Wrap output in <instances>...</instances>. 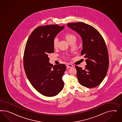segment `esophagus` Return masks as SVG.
<instances>
[{
    "mask_svg": "<svg viewBox=\"0 0 122 122\" xmlns=\"http://www.w3.org/2000/svg\"><path fill=\"white\" fill-rule=\"evenodd\" d=\"M66 66L67 68H72V67H74L73 65H72V64H69V63H66Z\"/></svg>",
    "mask_w": 122,
    "mask_h": 122,
    "instance_id": "34e87169",
    "label": "esophagus"
}]
</instances>
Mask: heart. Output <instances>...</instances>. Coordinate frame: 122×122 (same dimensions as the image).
<instances>
[{
  "label": "heart",
  "mask_w": 122,
  "mask_h": 122,
  "mask_svg": "<svg viewBox=\"0 0 122 122\" xmlns=\"http://www.w3.org/2000/svg\"><path fill=\"white\" fill-rule=\"evenodd\" d=\"M64 37L66 39V41L69 43L70 41H72L74 39H76V37L74 36V35L71 34V33H66L64 35ZM58 43H59V40L57 38H55L53 41V46L54 48H56L58 47Z\"/></svg>",
  "instance_id": "heart-1"
}]
</instances>
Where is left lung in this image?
<instances>
[{
  "mask_svg": "<svg viewBox=\"0 0 122 122\" xmlns=\"http://www.w3.org/2000/svg\"><path fill=\"white\" fill-rule=\"evenodd\" d=\"M67 25L77 33L82 40L81 55L84 56L87 65L84 70L75 66L78 81L83 86L94 88L103 81L108 69L109 56L105 42L99 32L87 24L70 23Z\"/></svg>",
  "mask_w": 122,
  "mask_h": 122,
  "instance_id": "obj_1",
  "label": "left lung"
}]
</instances>
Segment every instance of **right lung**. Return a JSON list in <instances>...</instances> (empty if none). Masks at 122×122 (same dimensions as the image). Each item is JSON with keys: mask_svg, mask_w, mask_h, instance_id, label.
<instances>
[{"mask_svg": "<svg viewBox=\"0 0 122 122\" xmlns=\"http://www.w3.org/2000/svg\"><path fill=\"white\" fill-rule=\"evenodd\" d=\"M64 28L57 25L39 26L32 32L26 43L24 56L26 76L33 88L45 96H56L64 87L62 77L66 65L53 66L48 57L54 52V39Z\"/></svg>", "mask_w": 122, "mask_h": 122, "instance_id": "1", "label": "right lung"}]
</instances>
